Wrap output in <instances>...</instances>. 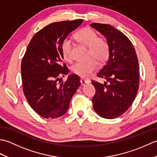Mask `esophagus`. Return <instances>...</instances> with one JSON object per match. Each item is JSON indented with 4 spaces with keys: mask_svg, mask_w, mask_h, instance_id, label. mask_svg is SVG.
Masks as SVG:
<instances>
[{
    "mask_svg": "<svg viewBox=\"0 0 157 157\" xmlns=\"http://www.w3.org/2000/svg\"><path fill=\"white\" fill-rule=\"evenodd\" d=\"M80 82H81V85L82 86H84V85H86V84H89L90 82L89 80H87V79H84V78H82L81 79H80Z\"/></svg>",
    "mask_w": 157,
    "mask_h": 157,
    "instance_id": "obj_1",
    "label": "esophagus"
}]
</instances>
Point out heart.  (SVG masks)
Returning a JSON list of instances; mask_svg holds the SVG:
<instances>
[{
    "label": "heart",
    "mask_w": 157,
    "mask_h": 157,
    "mask_svg": "<svg viewBox=\"0 0 157 157\" xmlns=\"http://www.w3.org/2000/svg\"><path fill=\"white\" fill-rule=\"evenodd\" d=\"M75 38L80 44L89 48L88 55L93 58L87 61H79L73 65L72 73L82 78H88L98 68V62L103 63L107 61L110 55V46L108 41L102 37H98L97 34L90 28H83L75 34ZM72 42L68 38L63 40L61 45L63 57L65 61H70Z\"/></svg>",
    "instance_id": "obj_1"
}]
</instances>
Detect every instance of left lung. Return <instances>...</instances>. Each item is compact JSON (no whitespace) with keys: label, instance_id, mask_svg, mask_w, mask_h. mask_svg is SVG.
<instances>
[{"label":"left lung","instance_id":"obj_1","mask_svg":"<svg viewBox=\"0 0 157 157\" xmlns=\"http://www.w3.org/2000/svg\"><path fill=\"white\" fill-rule=\"evenodd\" d=\"M90 26L105 36L110 46L109 57L97 74L108 82L92 81L96 89L93 109L103 118L115 119L130 107L138 93V57L132 42L118 29L98 23H91Z\"/></svg>","mask_w":157,"mask_h":157}]
</instances>
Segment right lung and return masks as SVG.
<instances>
[{
  "label": "right lung",
  "mask_w": 157,
  "mask_h": 157,
  "mask_svg": "<svg viewBox=\"0 0 157 157\" xmlns=\"http://www.w3.org/2000/svg\"><path fill=\"white\" fill-rule=\"evenodd\" d=\"M82 19L63 21L46 25L33 36L23 56L21 71L23 91L31 107L46 119L63 115L81 83L71 74L65 82L61 76L69 69L63 62L61 45Z\"/></svg>",
  "instance_id": "obj_1"
}]
</instances>
